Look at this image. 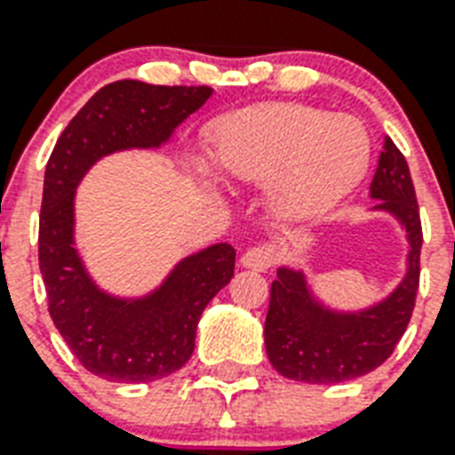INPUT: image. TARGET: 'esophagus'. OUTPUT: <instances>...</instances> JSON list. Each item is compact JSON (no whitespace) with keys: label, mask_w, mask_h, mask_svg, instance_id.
<instances>
[{"label":"esophagus","mask_w":455,"mask_h":455,"mask_svg":"<svg viewBox=\"0 0 455 455\" xmlns=\"http://www.w3.org/2000/svg\"><path fill=\"white\" fill-rule=\"evenodd\" d=\"M276 259V248L274 245H255L251 251H245L241 255V267L252 269V272H265L274 265Z\"/></svg>","instance_id":"esophagus-1"}]
</instances>
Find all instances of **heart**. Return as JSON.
<instances>
[{"instance_id":"1","label":"heart","mask_w":455,"mask_h":455,"mask_svg":"<svg viewBox=\"0 0 455 455\" xmlns=\"http://www.w3.org/2000/svg\"><path fill=\"white\" fill-rule=\"evenodd\" d=\"M207 152L224 181H267V204L276 220L307 224L334 210L363 181L372 143L351 116L269 102L217 121Z\"/></svg>"}]
</instances>
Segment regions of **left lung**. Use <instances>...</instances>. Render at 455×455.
Listing matches in <instances>:
<instances>
[{
  "label": "left lung",
  "instance_id": "left-lung-1",
  "mask_svg": "<svg viewBox=\"0 0 455 455\" xmlns=\"http://www.w3.org/2000/svg\"><path fill=\"white\" fill-rule=\"evenodd\" d=\"M370 200L374 204L367 212L389 214L405 234L403 276L372 303L339 307L320 296L303 265L276 267L265 348L274 370L286 379L305 384L358 379L389 358L411 322L420 279V212L408 162L389 135H384Z\"/></svg>",
  "mask_w": 455,
  "mask_h": 455
}]
</instances>
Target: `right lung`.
I'll list each match as a JSON object with an SVG mask.
<instances>
[{
	"label": "right lung",
	"mask_w": 455,
	"mask_h": 455,
	"mask_svg": "<svg viewBox=\"0 0 455 455\" xmlns=\"http://www.w3.org/2000/svg\"><path fill=\"white\" fill-rule=\"evenodd\" d=\"M214 90L116 81L97 90L59 135L44 169L40 274L59 334L88 372L140 384L181 370L207 303L234 276L235 251L214 243L190 252L157 286L121 296L97 283L76 245V193L100 159L159 150Z\"/></svg>",
	"instance_id": "add662e5"
}]
</instances>
